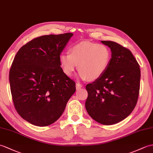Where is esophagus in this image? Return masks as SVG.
<instances>
[{
  "label": "esophagus",
  "mask_w": 153,
  "mask_h": 153,
  "mask_svg": "<svg viewBox=\"0 0 153 153\" xmlns=\"http://www.w3.org/2000/svg\"><path fill=\"white\" fill-rule=\"evenodd\" d=\"M76 89H77V90H79V89H80V88H81V87H82L83 86H82V85H81L80 83H76Z\"/></svg>",
  "instance_id": "1"
}]
</instances>
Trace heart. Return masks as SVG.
I'll list each match as a JSON object with an SVG mask.
<instances>
[{
  "label": "heart",
  "instance_id": "1",
  "mask_svg": "<svg viewBox=\"0 0 153 153\" xmlns=\"http://www.w3.org/2000/svg\"><path fill=\"white\" fill-rule=\"evenodd\" d=\"M69 53H62L59 60L63 72L71 76L78 65V76L81 79H98L108 69L111 52L104 44L90 42H81L72 45Z\"/></svg>",
  "mask_w": 153,
  "mask_h": 153
}]
</instances>
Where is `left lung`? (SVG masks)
I'll use <instances>...</instances> for the list:
<instances>
[{
    "label": "left lung",
    "instance_id": "left-lung-1",
    "mask_svg": "<svg viewBox=\"0 0 153 153\" xmlns=\"http://www.w3.org/2000/svg\"><path fill=\"white\" fill-rule=\"evenodd\" d=\"M101 42L111 49V58L102 76L87 85L85 108L97 122L111 125L126 118L134 109L139 96L141 72L129 49L114 42Z\"/></svg>",
    "mask_w": 153,
    "mask_h": 153
}]
</instances>
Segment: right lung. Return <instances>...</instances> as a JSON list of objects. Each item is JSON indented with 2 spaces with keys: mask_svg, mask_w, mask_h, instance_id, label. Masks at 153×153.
Returning a JSON list of instances; mask_svg holds the SVG:
<instances>
[{
  "mask_svg": "<svg viewBox=\"0 0 153 153\" xmlns=\"http://www.w3.org/2000/svg\"><path fill=\"white\" fill-rule=\"evenodd\" d=\"M72 33L33 39L17 53L9 81L14 106L32 125H50L65 111L76 83L64 73L59 56Z\"/></svg>",
  "mask_w": 153,
  "mask_h": 153,
  "instance_id": "obj_1",
  "label": "right lung"
}]
</instances>
